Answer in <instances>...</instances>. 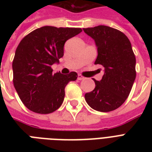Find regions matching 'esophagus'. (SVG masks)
I'll return each mask as SVG.
<instances>
[{
	"mask_svg": "<svg viewBox=\"0 0 152 152\" xmlns=\"http://www.w3.org/2000/svg\"><path fill=\"white\" fill-rule=\"evenodd\" d=\"M84 77H83V76H82V75H80V74H79L78 75V80H84Z\"/></svg>",
	"mask_w": 152,
	"mask_h": 152,
	"instance_id": "34e87169",
	"label": "esophagus"
}]
</instances>
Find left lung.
I'll list each match as a JSON object with an SVG mask.
<instances>
[{
    "label": "left lung",
    "instance_id": "left-lung-1",
    "mask_svg": "<svg viewBox=\"0 0 152 152\" xmlns=\"http://www.w3.org/2000/svg\"><path fill=\"white\" fill-rule=\"evenodd\" d=\"M83 30L97 47L95 64L104 67L102 78L100 81L93 79L95 88L86 93L85 100L95 110H114L125 102L136 79V57L131 42L124 33L104 25Z\"/></svg>",
    "mask_w": 152,
    "mask_h": 152
}]
</instances>
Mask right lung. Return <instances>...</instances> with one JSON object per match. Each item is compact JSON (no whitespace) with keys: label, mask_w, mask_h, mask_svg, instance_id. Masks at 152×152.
Here are the masks:
<instances>
[{"label":"right lung","mask_w":152,"mask_h":152,"mask_svg":"<svg viewBox=\"0 0 152 152\" xmlns=\"http://www.w3.org/2000/svg\"><path fill=\"white\" fill-rule=\"evenodd\" d=\"M81 31V28L45 26L21 40L12 62L13 84L30 110L46 114L61 106L64 88L69 82L76 80L77 73L53 74L51 65L58 64L63 57L65 42Z\"/></svg>","instance_id":"1"}]
</instances>
